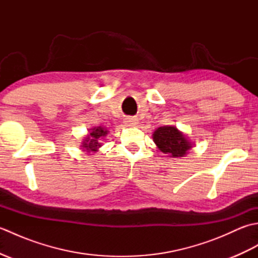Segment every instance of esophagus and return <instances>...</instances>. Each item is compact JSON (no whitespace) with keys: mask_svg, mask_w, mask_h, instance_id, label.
Instances as JSON below:
<instances>
[{"mask_svg":"<svg viewBox=\"0 0 258 258\" xmlns=\"http://www.w3.org/2000/svg\"><path fill=\"white\" fill-rule=\"evenodd\" d=\"M125 122L127 123L128 125H136V124H138V119L133 118V117H130V118H126Z\"/></svg>","mask_w":258,"mask_h":258,"instance_id":"esophagus-1","label":"esophagus"}]
</instances>
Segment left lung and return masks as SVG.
I'll return each mask as SVG.
<instances>
[{"mask_svg":"<svg viewBox=\"0 0 258 258\" xmlns=\"http://www.w3.org/2000/svg\"><path fill=\"white\" fill-rule=\"evenodd\" d=\"M153 141L161 152L171 157H182L191 147L189 142L175 126L158 127L153 134Z\"/></svg>","mask_w":258,"mask_h":258,"instance_id":"left-lung-1","label":"left lung"}]
</instances>
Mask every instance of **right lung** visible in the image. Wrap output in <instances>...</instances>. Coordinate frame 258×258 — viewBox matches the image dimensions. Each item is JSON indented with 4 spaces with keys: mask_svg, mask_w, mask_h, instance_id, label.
<instances>
[{
    "mask_svg": "<svg viewBox=\"0 0 258 258\" xmlns=\"http://www.w3.org/2000/svg\"><path fill=\"white\" fill-rule=\"evenodd\" d=\"M108 131H106L104 127H101V126H98V127L93 128L91 131L90 135L85 138L84 142H83V150L86 152H95L97 151L98 147L101 146L100 141L102 139V136H105L107 134Z\"/></svg>",
    "mask_w": 258,
    "mask_h": 258,
    "instance_id": "1",
    "label": "right lung"
}]
</instances>
